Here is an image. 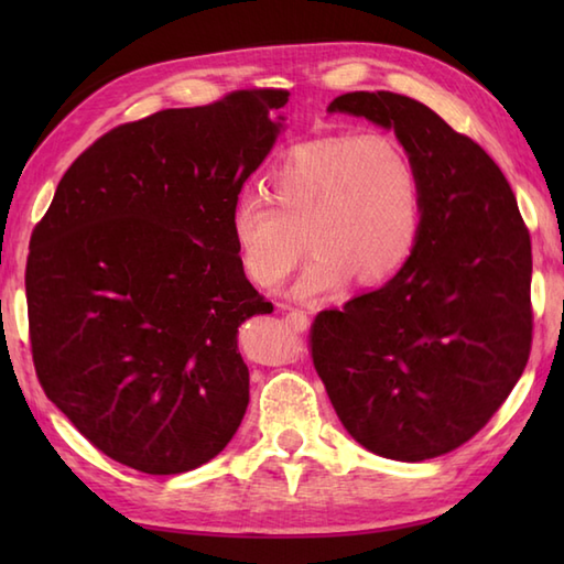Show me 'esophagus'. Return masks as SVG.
I'll return each instance as SVG.
<instances>
[{"mask_svg": "<svg viewBox=\"0 0 564 564\" xmlns=\"http://www.w3.org/2000/svg\"><path fill=\"white\" fill-rule=\"evenodd\" d=\"M281 313L285 315V322H289L295 332H305L310 327V317L303 313V310H295L291 305H281Z\"/></svg>", "mask_w": 564, "mask_h": 564, "instance_id": "1", "label": "esophagus"}]
</instances>
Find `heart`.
Here are the masks:
<instances>
[{"label": "heart", "instance_id": "1", "mask_svg": "<svg viewBox=\"0 0 564 564\" xmlns=\"http://www.w3.org/2000/svg\"><path fill=\"white\" fill-rule=\"evenodd\" d=\"M230 213L239 267L259 291H279L305 249L293 295L382 285L412 259L422 230V182L412 154L388 133L329 135L295 145Z\"/></svg>", "mask_w": 564, "mask_h": 564}]
</instances>
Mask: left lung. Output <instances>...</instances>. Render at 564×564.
Returning a JSON list of instances; mask_svg holds the SVG:
<instances>
[{
	"instance_id": "8db88e82",
	"label": "left lung",
	"mask_w": 564,
	"mask_h": 564,
	"mask_svg": "<svg viewBox=\"0 0 564 564\" xmlns=\"http://www.w3.org/2000/svg\"><path fill=\"white\" fill-rule=\"evenodd\" d=\"M327 111L394 130L422 182V230L382 289L315 317L313 364L364 448L436 458L492 419L529 364L531 237L495 160L429 106L351 91Z\"/></svg>"
}]
</instances>
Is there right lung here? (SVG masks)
I'll list each match as a JSON object with an SVG mask.
<instances>
[{
  "label": "right lung",
  "mask_w": 564,
  "mask_h": 564,
  "mask_svg": "<svg viewBox=\"0 0 564 564\" xmlns=\"http://www.w3.org/2000/svg\"><path fill=\"white\" fill-rule=\"evenodd\" d=\"M285 101L283 89H242L118 126L72 162L35 225V373L116 463L188 473L242 424L237 327L273 305L239 267L230 213L281 133Z\"/></svg>",
  "instance_id": "right-lung-1"
}]
</instances>
